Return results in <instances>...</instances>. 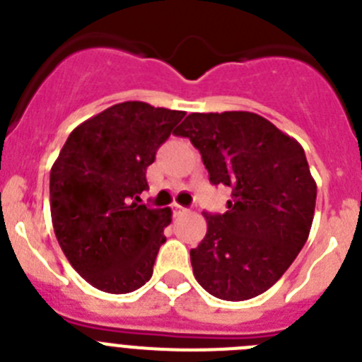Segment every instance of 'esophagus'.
<instances>
[{
    "instance_id": "1",
    "label": "esophagus",
    "mask_w": 362,
    "mask_h": 362,
    "mask_svg": "<svg viewBox=\"0 0 362 362\" xmlns=\"http://www.w3.org/2000/svg\"><path fill=\"white\" fill-rule=\"evenodd\" d=\"M172 214H174L175 219H179V217L187 216L188 209H185V206H181V204H172Z\"/></svg>"
}]
</instances>
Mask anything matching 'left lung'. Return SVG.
I'll return each instance as SVG.
<instances>
[{"label":"left lung","mask_w":362,"mask_h":362,"mask_svg":"<svg viewBox=\"0 0 362 362\" xmlns=\"http://www.w3.org/2000/svg\"><path fill=\"white\" fill-rule=\"evenodd\" d=\"M177 136L199 150L210 183L232 188L225 214H204L206 235L190 250L197 283L225 300L267 292L312 228L317 185L305 150L254 112L188 114Z\"/></svg>","instance_id":"8db88e82"}]
</instances>
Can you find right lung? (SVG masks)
<instances>
[{
  "mask_svg": "<svg viewBox=\"0 0 362 362\" xmlns=\"http://www.w3.org/2000/svg\"><path fill=\"white\" fill-rule=\"evenodd\" d=\"M185 112L124 101L70 132L50 170V214L63 254L94 288L129 293L152 277L170 209L139 204L146 168Z\"/></svg>",
  "mask_w": 362,
  "mask_h": 362,
  "instance_id": "add662e5",
  "label": "right lung"
}]
</instances>
